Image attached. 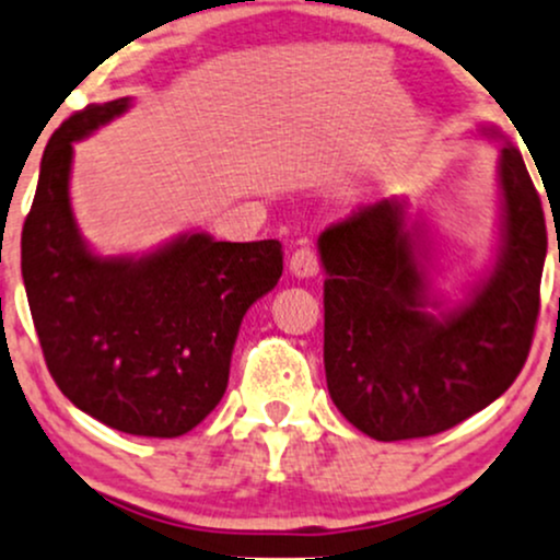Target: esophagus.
I'll return each instance as SVG.
<instances>
[{"label": "esophagus", "mask_w": 560, "mask_h": 560, "mask_svg": "<svg viewBox=\"0 0 560 560\" xmlns=\"http://www.w3.org/2000/svg\"><path fill=\"white\" fill-rule=\"evenodd\" d=\"M318 268H322V260H318V252L308 247V244H303V247H298L292 252L290 257V270L294 276H300V279H308V276H316Z\"/></svg>", "instance_id": "34e87169"}]
</instances>
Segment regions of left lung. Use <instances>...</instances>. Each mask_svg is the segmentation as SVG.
<instances>
[{
	"label": "left lung",
	"mask_w": 560,
	"mask_h": 560,
	"mask_svg": "<svg viewBox=\"0 0 560 560\" xmlns=\"http://www.w3.org/2000/svg\"><path fill=\"white\" fill-rule=\"evenodd\" d=\"M505 242L497 270L444 318L398 201L359 207L318 238L324 370L342 417L377 441L425 439L468 420L515 383L532 350L548 225L524 156H500Z\"/></svg>",
	"instance_id": "left-lung-1"
}]
</instances>
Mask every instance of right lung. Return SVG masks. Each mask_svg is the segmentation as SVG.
Segmentation results:
<instances>
[{
    "label": "right lung",
    "instance_id": "obj_1",
    "mask_svg": "<svg viewBox=\"0 0 560 560\" xmlns=\"http://www.w3.org/2000/svg\"><path fill=\"white\" fill-rule=\"evenodd\" d=\"M130 106L71 114L42 156L21 233V270L45 364L60 393L103 425L175 439L223 398L238 324L284 270L276 238L180 236L143 260L84 247L69 205L73 140Z\"/></svg>",
    "mask_w": 560,
    "mask_h": 560
}]
</instances>
